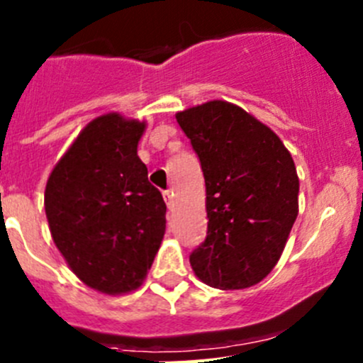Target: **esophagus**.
<instances>
[{
  "instance_id": "esophagus-1",
  "label": "esophagus",
  "mask_w": 363,
  "mask_h": 363,
  "mask_svg": "<svg viewBox=\"0 0 363 363\" xmlns=\"http://www.w3.org/2000/svg\"><path fill=\"white\" fill-rule=\"evenodd\" d=\"M163 196H164V202L168 205V208H174V191L168 189V191L163 193Z\"/></svg>"
}]
</instances>
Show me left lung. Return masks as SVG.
Wrapping results in <instances>:
<instances>
[{"label":"left lung","mask_w":363,"mask_h":363,"mask_svg":"<svg viewBox=\"0 0 363 363\" xmlns=\"http://www.w3.org/2000/svg\"><path fill=\"white\" fill-rule=\"evenodd\" d=\"M205 179L207 237L189 256L202 283L244 290L279 262L298 216V175L290 151L267 124L230 101L175 113Z\"/></svg>","instance_id":"8db88e82"}]
</instances>
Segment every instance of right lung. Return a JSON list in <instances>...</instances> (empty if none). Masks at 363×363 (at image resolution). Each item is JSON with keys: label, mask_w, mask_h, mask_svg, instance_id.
Segmentation results:
<instances>
[{"label": "right lung", "mask_w": 363, "mask_h": 363, "mask_svg": "<svg viewBox=\"0 0 363 363\" xmlns=\"http://www.w3.org/2000/svg\"><path fill=\"white\" fill-rule=\"evenodd\" d=\"M145 126L119 112L98 116L47 179L54 244L69 270L105 295L138 290L164 235L167 205L137 155Z\"/></svg>", "instance_id": "obj_1"}]
</instances>
